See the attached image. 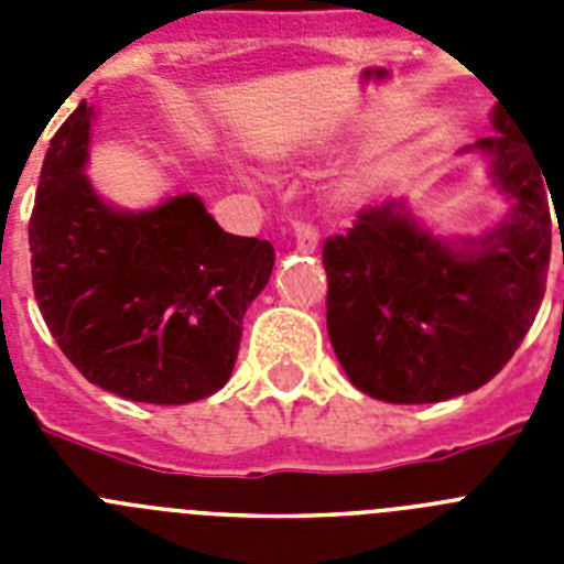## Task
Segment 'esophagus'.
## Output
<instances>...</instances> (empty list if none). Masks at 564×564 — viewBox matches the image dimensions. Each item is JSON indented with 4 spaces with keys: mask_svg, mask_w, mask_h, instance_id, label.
Wrapping results in <instances>:
<instances>
[{
    "mask_svg": "<svg viewBox=\"0 0 564 564\" xmlns=\"http://www.w3.org/2000/svg\"><path fill=\"white\" fill-rule=\"evenodd\" d=\"M293 248L299 253H313L318 248V231L311 226V223H293L291 226Z\"/></svg>",
    "mask_w": 564,
    "mask_h": 564,
    "instance_id": "obj_1",
    "label": "esophagus"
}]
</instances>
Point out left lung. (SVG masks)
<instances>
[{"label": "left lung", "mask_w": 564, "mask_h": 564, "mask_svg": "<svg viewBox=\"0 0 564 564\" xmlns=\"http://www.w3.org/2000/svg\"><path fill=\"white\" fill-rule=\"evenodd\" d=\"M491 127L463 152L488 158L511 203L480 237H441L406 200L361 208L325 242L327 333L341 370L370 398L437 403L480 390L514 356L545 296L551 208L540 154L495 104Z\"/></svg>", "instance_id": "1"}]
</instances>
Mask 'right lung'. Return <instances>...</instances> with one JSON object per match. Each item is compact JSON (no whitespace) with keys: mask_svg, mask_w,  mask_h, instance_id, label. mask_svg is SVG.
Wrapping results in <instances>:
<instances>
[{"mask_svg":"<svg viewBox=\"0 0 564 564\" xmlns=\"http://www.w3.org/2000/svg\"><path fill=\"white\" fill-rule=\"evenodd\" d=\"M96 115L78 104L44 154L28 228L39 311L89 383L161 406L200 401L231 378L276 251L223 231L197 194L141 212L104 200L84 172Z\"/></svg>","mask_w":564,"mask_h":564,"instance_id":"add662e5","label":"right lung"}]
</instances>
